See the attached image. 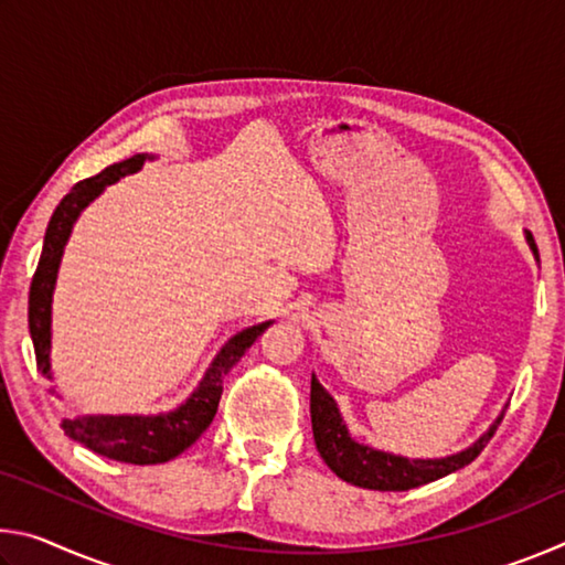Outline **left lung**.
Listing matches in <instances>:
<instances>
[{"label":"left lung","instance_id":"obj_1","mask_svg":"<svg viewBox=\"0 0 565 565\" xmlns=\"http://www.w3.org/2000/svg\"><path fill=\"white\" fill-rule=\"evenodd\" d=\"M529 244L533 254L539 256L533 236L529 234ZM501 418L489 428V434H483L478 441L466 448V451L436 458V461H408V458L391 456L376 448H369L363 444H356L349 436L347 426L339 416V408L333 404V398L323 391L317 379L311 376V428H313V441L323 461L333 473L343 478L347 483L361 486V489H374V491H408L416 486L431 483L436 478H444L448 473L458 471L473 461V458L483 451L486 444L491 441L495 428H499Z\"/></svg>","mask_w":565,"mask_h":565}]
</instances>
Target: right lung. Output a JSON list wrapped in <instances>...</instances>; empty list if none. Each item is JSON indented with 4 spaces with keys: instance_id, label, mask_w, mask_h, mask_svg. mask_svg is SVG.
<instances>
[{
    "instance_id": "add662e5",
    "label": "right lung",
    "mask_w": 565,
    "mask_h": 565,
    "mask_svg": "<svg viewBox=\"0 0 565 565\" xmlns=\"http://www.w3.org/2000/svg\"><path fill=\"white\" fill-rule=\"evenodd\" d=\"M145 164V157L137 154L131 159H124L119 164H111L97 177H89L76 184L70 194H66L60 206L54 209L52 222L46 226L44 246L40 264L32 276L30 286V333L34 343L36 369L42 376L50 379V327H52V291L56 281V269H60V259L64 252L66 238H70L72 226L76 216L84 206H87L99 191L117 181L124 174H131ZM269 321L259 323V327L244 329L242 333L226 343L214 359L212 369L199 388L191 394L184 406L161 416H76L64 418L62 428L64 434L89 448V451L99 454L104 458L134 466L147 463H164L179 456L181 451L202 436L209 424H212L218 408V398L224 391V376L232 371L234 363L244 356L246 349L262 337Z\"/></svg>"
}]
</instances>
